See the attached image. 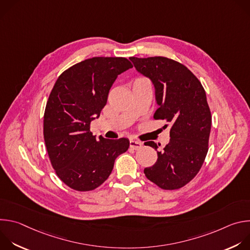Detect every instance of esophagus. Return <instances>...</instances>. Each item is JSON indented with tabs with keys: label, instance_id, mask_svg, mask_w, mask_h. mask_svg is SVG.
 Returning a JSON list of instances; mask_svg holds the SVG:
<instances>
[{
	"label": "esophagus",
	"instance_id": "esophagus-1",
	"mask_svg": "<svg viewBox=\"0 0 250 250\" xmlns=\"http://www.w3.org/2000/svg\"><path fill=\"white\" fill-rule=\"evenodd\" d=\"M129 146L131 149H134V150H138L142 147V144L140 141H137V140H130L129 141Z\"/></svg>",
	"mask_w": 250,
	"mask_h": 250
}]
</instances>
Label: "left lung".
Here are the masks:
<instances>
[{"label":"left lung","mask_w":250,"mask_h":250,"mask_svg":"<svg viewBox=\"0 0 250 250\" xmlns=\"http://www.w3.org/2000/svg\"><path fill=\"white\" fill-rule=\"evenodd\" d=\"M129 59L155 87L159 108L154 119L171 124L169 144L157 151V161L146 168L145 174L163 190L180 189L198 174L208 149L211 115L205 89L186 66L173 59ZM146 146L158 148L154 141H147Z\"/></svg>","instance_id":"1"}]
</instances>
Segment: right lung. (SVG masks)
Returning <instances> with one entry per match:
<instances>
[{
  "label": "right lung",
  "instance_id": "add662e5",
  "mask_svg": "<svg viewBox=\"0 0 250 250\" xmlns=\"http://www.w3.org/2000/svg\"><path fill=\"white\" fill-rule=\"evenodd\" d=\"M132 68L125 57H93L71 66L58 77L46 103L43 137L50 163L71 189L101 186L116 158L129 147L127 138H96L90 124L100 117L118 75Z\"/></svg>",
  "mask_w": 250,
  "mask_h": 250
}]
</instances>
